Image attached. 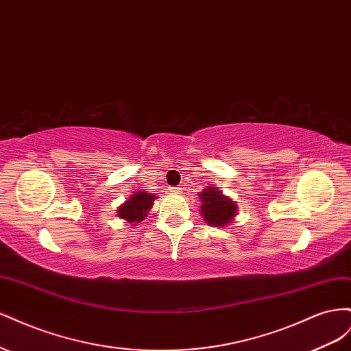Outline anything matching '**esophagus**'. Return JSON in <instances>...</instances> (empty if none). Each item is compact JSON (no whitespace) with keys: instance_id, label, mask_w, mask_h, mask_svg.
<instances>
[{"instance_id":"obj_1","label":"esophagus","mask_w":351,"mask_h":351,"mask_svg":"<svg viewBox=\"0 0 351 351\" xmlns=\"http://www.w3.org/2000/svg\"><path fill=\"white\" fill-rule=\"evenodd\" d=\"M169 192H173V193H182V187H169Z\"/></svg>"}]
</instances>
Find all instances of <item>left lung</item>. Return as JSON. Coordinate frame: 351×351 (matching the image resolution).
<instances>
[{
  "label": "left lung",
  "mask_w": 351,
  "mask_h": 351,
  "mask_svg": "<svg viewBox=\"0 0 351 351\" xmlns=\"http://www.w3.org/2000/svg\"><path fill=\"white\" fill-rule=\"evenodd\" d=\"M199 197L202 202L200 214L206 224L215 227H226L231 224V221L237 214V204L234 200L224 196L221 190L212 186H208Z\"/></svg>",
  "instance_id": "8db88e82"
}]
</instances>
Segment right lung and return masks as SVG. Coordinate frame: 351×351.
<instances>
[{
    "mask_svg": "<svg viewBox=\"0 0 351 351\" xmlns=\"http://www.w3.org/2000/svg\"><path fill=\"white\" fill-rule=\"evenodd\" d=\"M155 195L146 193V192H136L132 195V197L127 199L124 204L117 210V215L120 218L129 221L130 224H136V222H141L147 215V212L152 208Z\"/></svg>",
    "mask_w": 351,
    "mask_h": 351,
    "instance_id": "obj_1",
    "label": "right lung"
}]
</instances>
